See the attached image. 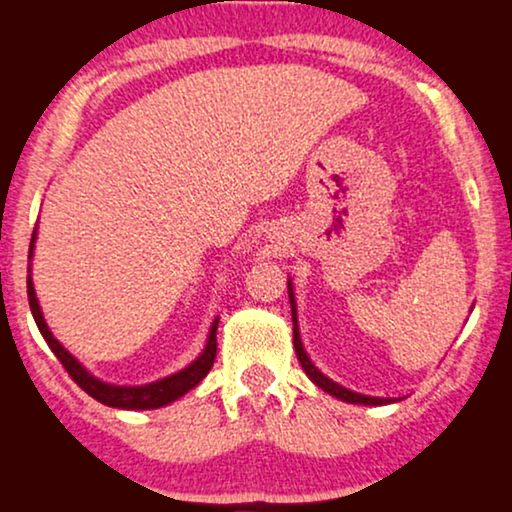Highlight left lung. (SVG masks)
<instances>
[{
    "label": "left lung",
    "instance_id": "8db88e82",
    "mask_svg": "<svg viewBox=\"0 0 512 512\" xmlns=\"http://www.w3.org/2000/svg\"><path fill=\"white\" fill-rule=\"evenodd\" d=\"M289 298H291V317H293V346H296V356L298 361H301V366L305 373H308V378L313 380L317 387H322L325 392H330L337 399H342V402H351V404H370V407H378V404H387L392 402V399H380V397H366V395H358V392H351L346 390V387L332 383L327 375H322L320 370H317L313 363H310L308 354L303 351V344H301V337H298V325H296V305H293V291H291V284H289Z\"/></svg>",
    "mask_w": 512,
    "mask_h": 512
}]
</instances>
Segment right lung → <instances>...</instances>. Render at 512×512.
<instances>
[{
    "instance_id": "right-lung-1",
    "label": "right lung",
    "mask_w": 512,
    "mask_h": 512,
    "mask_svg": "<svg viewBox=\"0 0 512 512\" xmlns=\"http://www.w3.org/2000/svg\"><path fill=\"white\" fill-rule=\"evenodd\" d=\"M33 240H35V231H33ZM31 250H33V245H31ZM28 257H31V255H28ZM28 303H31V313L35 317V325H38L40 334H43L45 342H48L52 354L60 358L64 370L72 375L74 383L79 385L81 390L86 392V395L98 399L101 404H108V407H117V409H158V407H163V404H168V402H173V399L182 397L185 392H190L192 387H195L199 380H202L204 375L209 373L211 366H214L216 327H219V320H214V325H211L209 342H207V349H204V354L199 356L197 361H192L185 370H180V373L170 375V378L158 380V383L142 385V387H117V385L101 383V380L93 378V375L88 373L86 368H81V363L76 361V358L69 354V351L64 349V346L57 342L55 337H52V332L48 330V325H45V320H43V313H40V305H38V298H35L31 276H28Z\"/></svg>"
}]
</instances>
